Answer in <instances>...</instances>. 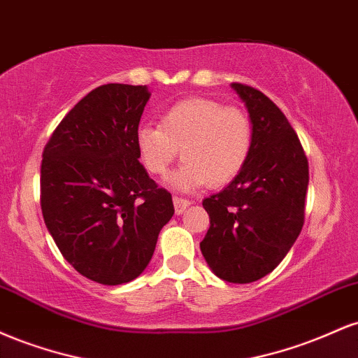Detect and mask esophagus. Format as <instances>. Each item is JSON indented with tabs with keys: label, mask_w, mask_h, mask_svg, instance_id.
<instances>
[{
	"label": "esophagus",
	"mask_w": 358,
	"mask_h": 358,
	"mask_svg": "<svg viewBox=\"0 0 358 358\" xmlns=\"http://www.w3.org/2000/svg\"><path fill=\"white\" fill-rule=\"evenodd\" d=\"M173 205H175V212L178 213H183L185 210H187L188 208V205H190V200H187V199H183V196H173Z\"/></svg>",
	"instance_id": "obj_1"
}]
</instances>
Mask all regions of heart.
Masks as SVG:
<instances>
[{
	"label": "heart",
	"instance_id": "heart-1",
	"mask_svg": "<svg viewBox=\"0 0 358 358\" xmlns=\"http://www.w3.org/2000/svg\"><path fill=\"white\" fill-rule=\"evenodd\" d=\"M252 122L244 110L207 97L175 102L159 117V126L145 124L136 133L141 163L151 175L165 176L178 159L185 163L173 176L178 188L229 183L241 173L252 150Z\"/></svg>",
	"mask_w": 358,
	"mask_h": 358
}]
</instances>
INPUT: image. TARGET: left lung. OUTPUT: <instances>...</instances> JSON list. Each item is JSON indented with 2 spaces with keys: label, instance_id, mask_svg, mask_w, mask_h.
Returning <instances> with one entry per match:
<instances>
[{
  "label": "left lung",
  "instance_id": "8db88e82",
  "mask_svg": "<svg viewBox=\"0 0 358 358\" xmlns=\"http://www.w3.org/2000/svg\"><path fill=\"white\" fill-rule=\"evenodd\" d=\"M252 122V150L224 190L205 199L210 227L205 261L229 282L257 281L289 252L305 224L308 159L281 109L261 90L234 82Z\"/></svg>",
  "mask_w": 358,
  "mask_h": 358
}]
</instances>
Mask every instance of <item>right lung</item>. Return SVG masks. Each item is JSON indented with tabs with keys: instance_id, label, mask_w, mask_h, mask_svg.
I'll list each match as a JSON object with an SVG mask.
<instances>
[{
	"instance_id": "right-lung-1",
	"label": "right lung",
	"mask_w": 358,
	"mask_h": 358,
	"mask_svg": "<svg viewBox=\"0 0 358 358\" xmlns=\"http://www.w3.org/2000/svg\"><path fill=\"white\" fill-rule=\"evenodd\" d=\"M150 96L146 85L90 90L43 148L45 225L73 269L101 285L138 278L175 213L171 193L138 162L136 133Z\"/></svg>"
}]
</instances>
